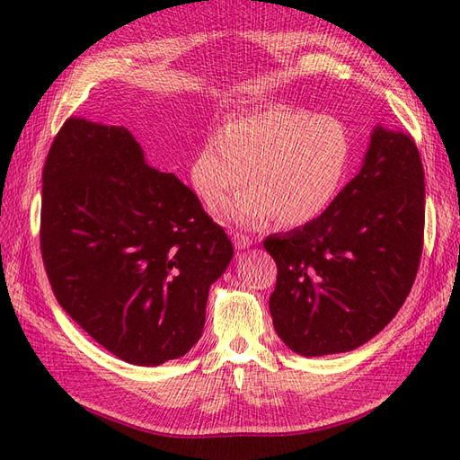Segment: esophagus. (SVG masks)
Masks as SVG:
<instances>
[{
    "instance_id": "1",
    "label": "esophagus",
    "mask_w": 460,
    "mask_h": 460,
    "mask_svg": "<svg viewBox=\"0 0 460 460\" xmlns=\"http://www.w3.org/2000/svg\"><path fill=\"white\" fill-rule=\"evenodd\" d=\"M234 245L238 249H245L249 245H253V240L249 238V235H243V234H234Z\"/></svg>"
}]
</instances>
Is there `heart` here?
<instances>
[{
    "label": "heart",
    "instance_id": "1",
    "mask_svg": "<svg viewBox=\"0 0 460 460\" xmlns=\"http://www.w3.org/2000/svg\"><path fill=\"white\" fill-rule=\"evenodd\" d=\"M351 159V137L332 115L267 105L230 117L208 132L190 166L191 188L217 208L243 188L225 215L245 228H262L276 217L299 226L323 215L336 198Z\"/></svg>",
    "mask_w": 460,
    "mask_h": 460
}]
</instances>
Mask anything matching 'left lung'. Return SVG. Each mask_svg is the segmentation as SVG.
Returning a JSON list of instances; mask_svg holds the SVG:
<instances>
[{
  "mask_svg": "<svg viewBox=\"0 0 460 460\" xmlns=\"http://www.w3.org/2000/svg\"><path fill=\"white\" fill-rule=\"evenodd\" d=\"M424 191L412 137L376 127L360 172L326 211L262 242L278 267L274 330L291 351H353L392 323L419 272Z\"/></svg>",
  "mask_w": 460,
  "mask_h": 460,
  "instance_id": "obj_1",
  "label": "left lung"
}]
</instances>
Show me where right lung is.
Returning <instances> with one entry per match:
<instances>
[{"mask_svg":"<svg viewBox=\"0 0 460 460\" xmlns=\"http://www.w3.org/2000/svg\"><path fill=\"white\" fill-rule=\"evenodd\" d=\"M40 249L55 299L130 365L186 355L234 247L124 127L66 119L44 164Z\"/></svg>","mask_w":460,"mask_h":460,"instance_id":"add662e5","label":"right lung"}]
</instances>
